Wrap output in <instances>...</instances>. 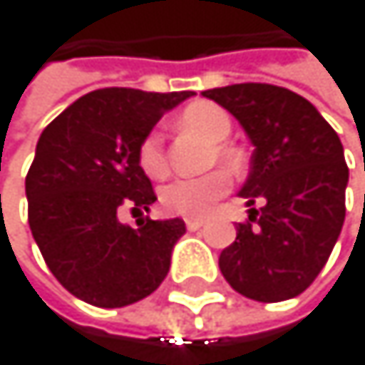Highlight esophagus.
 <instances>
[{
	"instance_id": "esophagus-1",
	"label": "esophagus",
	"mask_w": 365,
	"mask_h": 365,
	"mask_svg": "<svg viewBox=\"0 0 365 365\" xmlns=\"http://www.w3.org/2000/svg\"><path fill=\"white\" fill-rule=\"evenodd\" d=\"M203 219H186V227L190 230V232H197L199 227H203Z\"/></svg>"
}]
</instances>
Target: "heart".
I'll use <instances>...</instances> for the list:
<instances>
[{
  "instance_id": "heart-1",
  "label": "heart",
  "mask_w": 365,
  "mask_h": 365,
  "mask_svg": "<svg viewBox=\"0 0 365 365\" xmlns=\"http://www.w3.org/2000/svg\"><path fill=\"white\" fill-rule=\"evenodd\" d=\"M181 129H188L199 133L203 140L212 144V155L210 160H217L219 164L234 168L236 166V153L223 144L232 133V118L230 113L215 105V103H195L184 113L179 115ZM138 162L140 168L150 179H164L168 175V160L164 153V140L158 131H150L138 148ZM230 190V177L223 170H212L201 177L190 179H175L166 184L160 192L162 207L168 215L199 219L205 217Z\"/></svg>"
}]
</instances>
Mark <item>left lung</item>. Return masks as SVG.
Segmentation results:
<instances>
[{"instance_id": "1", "label": "left lung", "mask_w": 365, "mask_h": 365, "mask_svg": "<svg viewBox=\"0 0 365 365\" xmlns=\"http://www.w3.org/2000/svg\"><path fill=\"white\" fill-rule=\"evenodd\" d=\"M203 96L241 122L254 144L252 170L238 192L250 215L219 256L221 274L250 300L296 298L327 264L344 225V146L319 111L291 89L241 83Z\"/></svg>"}]
</instances>
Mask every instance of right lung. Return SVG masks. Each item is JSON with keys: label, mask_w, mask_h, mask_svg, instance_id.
<instances>
[{"label": "right lung", "mask_w": 365, "mask_h": 365, "mask_svg": "<svg viewBox=\"0 0 365 365\" xmlns=\"http://www.w3.org/2000/svg\"><path fill=\"white\" fill-rule=\"evenodd\" d=\"M190 96L96 89L41 133L26 175L28 223L54 278L83 302L127 307L166 278L186 223L144 217L133 230L120 212H148L158 199L138 148L164 111Z\"/></svg>", "instance_id": "right-lung-1"}]
</instances>
